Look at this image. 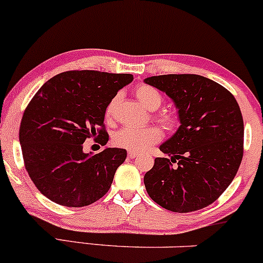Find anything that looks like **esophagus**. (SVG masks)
Wrapping results in <instances>:
<instances>
[{
    "instance_id": "1",
    "label": "esophagus",
    "mask_w": 263,
    "mask_h": 263,
    "mask_svg": "<svg viewBox=\"0 0 263 263\" xmlns=\"http://www.w3.org/2000/svg\"><path fill=\"white\" fill-rule=\"evenodd\" d=\"M138 155H140V154H138V152H136V151H128V157H129V158L137 157Z\"/></svg>"
}]
</instances>
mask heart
Segmentation results:
<instances>
[{
	"label": "heart",
	"instance_id": "obj_1",
	"mask_svg": "<svg viewBox=\"0 0 263 263\" xmlns=\"http://www.w3.org/2000/svg\"><path fill=\"white\" fill-rule=\"evenodd\" d=\"M137 100L142 103L143 106L149 111H155L162 103V95L160 93L158 89L148 85L138 86L135 91ZM117 97H115L111 102L108 103L106 108L105 116L107 120H111L114 116L115 107H116ZM161 123L166 128H172L175 126V118L170 115H162L160 117ZM161 140V131L155 126L142 127V128H125L118 129L112 136V142L115 146L121 147V148L129 149V151H143L148 148L149 146L155 145Z\"/></svg>",
	"mask_w": 263,
	"mask_h": 263
}]
</instances>
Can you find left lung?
<instances>
[{
  "label": "left lung",
  "mask_w": 263,
  "mask_h": 263,
  "mask_svg": "<svg viewBox=\"0 0 263 263\" xmlns=\"http://www.w3.org/2000/svg\"><path fill=\"white\" fill-rule=\"evenodd\" d=\"M177 108L180 127L160 149L143 177L156 203L172 212L207 207L235 178L243 156V120L230 91L200 74H162L145 79Z\"/></svg>",
  "instance_id": "obj_1"
}]
</instances>
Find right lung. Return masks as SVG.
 <instances>
[{"label": "right lung", "mask_w": 263, "mask_h": 263, "mask_svg": "<svg viewBox=\"0 0 263 263\" xmlns=\"http://www.w3.org/2000/svg\"><path fill=\"white\" fill-rule=\"evenodd\" d=\"M132 80L129 73L62 72L48 80L28 103L20 143L28 176L48 200L83 207L108 192L127 151L106 147L100 154H85L82 143L97 135L103 146L107 143L106 108Z\"/></svg>", "instance_id": "right-lung-1"}]
</instances>
